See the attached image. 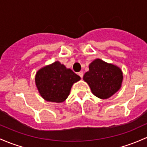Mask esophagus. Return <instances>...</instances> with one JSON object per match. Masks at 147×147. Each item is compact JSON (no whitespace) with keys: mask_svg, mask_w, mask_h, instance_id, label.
Returning a JSON list of instances; mask_svg holds the SVG:
<instances>
[{"mask_svg":"<svg viewBox=\"0 0 147 147\" xmlns=\"http://www.w3.org/2000/svg\"><path fill=\"white\" fill-rule=\"evenodd\" d=\"M78 75H80V77H81V78H82V77H83V75H84L83 72H82V71H80V72H78Z\"/></svg>","mask_w":147,"mask_h":147,"instance_id":"1","label":"esophagus"}]
</instances>
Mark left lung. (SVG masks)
<instances>
[{
    "mask_svg": "<svg viewBox=\"0 0 147 147\" xmlns=\"http://www.w3.org/2000/svg\"><path fill=\"white\" fill-rule=\"evenodd\" d=\"M88 68L89 70L84 74L83 80L96 97L107 99L121 87L123 72L117 65L96 59L89 64Z\"/></svg>",
    "mask_w": 147,
    "mask_h": 147,
    "instance_id": "1",
    "label": "left lung"
}]
</instances>
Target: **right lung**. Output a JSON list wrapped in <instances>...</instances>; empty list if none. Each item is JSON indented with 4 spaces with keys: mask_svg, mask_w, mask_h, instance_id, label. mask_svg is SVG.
<instances>
[{
    "mask_svg": "<svg viewBox=\"0 0 147 147\" xmlns=\"http://www.w3.org/2000/svg\"><path fill=\"white\" fill-rule=\"evenodd\" d=\"M80 80L79 75L59 61L40 68L35 77L41 97L48 102L57 103L67 99L73 84Z\"/></svg>",
    "mask_w": 147,
    "mask_h": 147,
    "instance_id": "1",
    "label": "right lung"
}]
</instances>
